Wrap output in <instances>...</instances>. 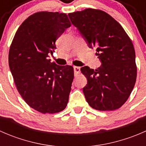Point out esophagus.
Wrapping results in <instances>:
<instances>
[{"label":"esophagus","mask_w":146,"mask_h":146,"mask_svg":"<svg viewBox=\"0 0 146 146\" xmlns=\"http://www.w3.org/2000/svg\"><path fill=\"white\" fill-rule=\"evenodd\" d=\"M73 70H74V73L75 76H77L80 71V68L78 67V66H73Z\"/></svg>","instance_id":"1"}]
</instances>
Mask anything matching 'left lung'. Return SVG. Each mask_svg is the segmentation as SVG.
<instances>
[{"label":"left lung","mask_w":146,"mask_h":146,"mask_svg":"<svg viewBox=\"0 0 146 146\" xmlns=\"http://www.w3.org/2000/svg\"><path fill=\"white\" fill-rule=\"evenodd\" d=\"M90 48L96 47L102 65L98 69L80 68L88 82L82 89L91 107L100 111L120 108L130 96L136 80V54L131 40L111 16L88 8L69 13Z\"/></svg>","instance_id":"left-lung-1"}]
</instances>
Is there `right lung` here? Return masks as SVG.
Here are the masks:
<instances>
[{
    "label": "right lung",
    "instance_id": "1",
    "mask_svg": "<svg viewBox=\"0 0 146 146\" xmlns=\"http://www.w3.org/2000/svg\"><path fill=\"white\" fill-rule=\"evenodd\" d=\"M70 27L65 13H36L22 23L10 46L8 62L16 88L29 107L43 114L60 112L68 102L73 68L51 63L48 54Z\"/></svg>",
    "mask_w": 146,
    "mask_h": 146
}]
</instances>
